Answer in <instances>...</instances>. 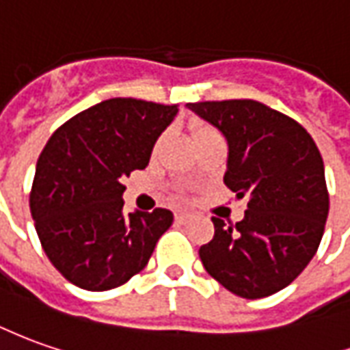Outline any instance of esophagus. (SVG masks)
<instances>
[{
  "label": "esophagus",
  "mask_w": 350,
  "mask_h": 350,
  "mask_svg": "<svg viewBox=\"0 0 350 350\" xmlns=\"http://www.w3.org/2000/svg\"><path fill=\"white\" fill-rule=\"evenodd\" d=\"M174 218H176V222H180V224H185V222L189 220V215H185V213H178Z\"/></svg>",
  "instance_id": "34e87169"
}]
</instances>
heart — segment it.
<instances>
[{"label":"heart","mask_w":350,"mask_h":350,"mask_svg":"<svg viewBox=\"0 0 350 350\" xmlns=\"http://www.w3.org/2000/svg\"><path fill=\"white\" fill-rule=\"evenodd\" d=\"M215 128H211V126L206 124H195L193 126V139L195 142H199V139H203V137H208V135H216ZM163 144V139H159L155 145V149H159V145Z\"/></svg>","instance_id":"obj_1"}]
</instances>
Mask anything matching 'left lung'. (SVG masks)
I'll list each match as a JSON object with an SVG mask.
<instances>
[{
	"label": "left lung",
	"instance_id": "obj_1",
	"mask_svg": "<svg viewBox=\"0 0 350 350\" xmlns=\"http://www.w3.org/2000/svg\"><path fill=\"white\" fill-rule=\"evenodd\" d=\"M187 107L228 139L224 184L247 199L241 222L213 216L215 237L201 245L205 270L234 295L282 291L316 255L329 211L324 161L291 116L253 99Z\"/></svg>",
	"mask_w": 350,
	"mask_h": 350
}]
</instances>
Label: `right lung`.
Returning a JSON list of instances; mask_svg holds the SVG:
<instances>
[{
  "label": "right lung",
  "instance_id": "right-lung-1",
  "mask_svg": "<svg viewBox=\"0 0 350 350\" xmlns=\"http://www.w3.org/2000/svg\"><path fill=\"white\" fill-rule=\"evenodd\" d=\"M178 105L115 97L57 128L36 165L30 213L45 255L70 284L107 291L142 272L172 226L166 208L122 213L120 180L144 170Z\"/></svg>",
  "mask_w": 350,
  "mask_h": 350
}]
</instances>
